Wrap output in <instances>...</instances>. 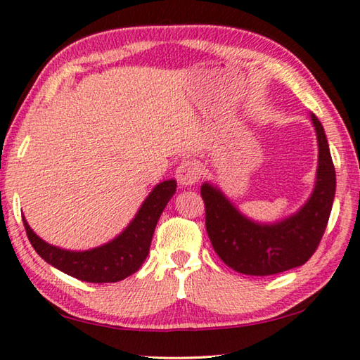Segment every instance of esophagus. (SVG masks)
Returning <instances> with one entry per match:
<instances>
[{"mask_svg": "<svg viewBox=\"0 0 360 360\" xmlns=\"http://www.w3.org/2000/svg\"><path fill=\"white\" fill-rule=\"evenodd\" d=\"M200 176H202V167L197 162H182L176 168V179H178L181 186H193L195 182H198Z\"/></svg>", "mask_w": 360, "mask_h": 360, "instance_id": "1", "label": "esophagus"}]
</instances>
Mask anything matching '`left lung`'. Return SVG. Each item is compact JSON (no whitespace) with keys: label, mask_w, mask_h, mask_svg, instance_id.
<instances>
[{"label":"left lung","mask_w":360,"mask_h":360,"mask_svg":"<svg viewBox=\"0 0 360 360\" xmlns=\"http://www.w3.org/2000/svg\"><path fill=\"white\" fill-rule=\"evenodd\" d=\"M311 122L319 148L316 184L311 197L295 214L275 224L254 222L217 187L210 182L202 186L211 245L235 271L252 276L276 275L303 265L318 249L332 211L337 179L324 129L314 114Z\"/></svg>","instance_id":"8db88e82"}]
</instances>
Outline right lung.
Returning a JSON list of instances; mask_svg holds the SVG:
<instances>
[{"mask_svg":"<svg viewBox=\"0 0 360 360\" xmlns=\"http://www.w3.org/2000/svg\"><path fill=\"white\" fill-rule=\"evenodd\" d=\"M176 192V181L157 184L136 216L119 236L89 251H66L41 240L23 219L28 240L47 264L85 283H117L139 270L149 254L152 235L160 214Z\"/></svg>","mask_w":360,"mask_h":360,"instance_id":"obj_1","label":"right lung"}]
</instances>
